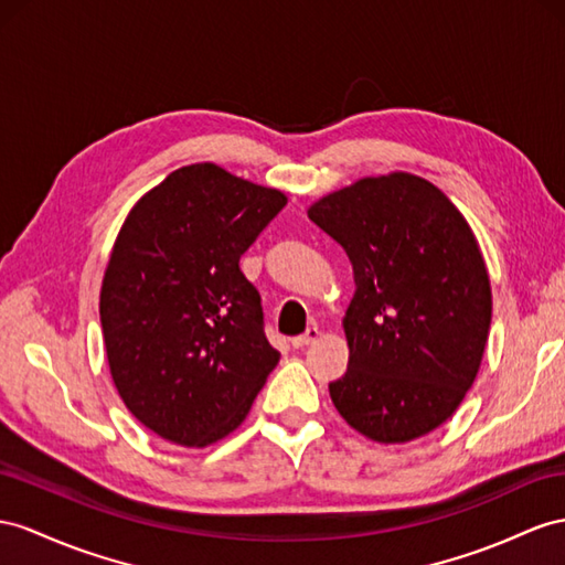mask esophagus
Wrapping results in <instances>:
<instances>
[{"label":"esophagus","mask_w":565,"mask_h":565,"mask_svg":"<svg viewBox=\"0 0 565 565\" xmlns=\"http://www.w3.org/2000/svg\"><path fill=\"white\" fill-rule=\"evenodd\" d=\"M317 337H320V329H317V327H308L306 334H300V337L291 339V345H294V349H306V345H310V343L317 341Z\"/></svg>","instance_id":"1"}]
</instances>
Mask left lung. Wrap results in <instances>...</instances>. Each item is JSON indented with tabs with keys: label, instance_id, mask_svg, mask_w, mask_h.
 Masks as SVG:
<instances>
[{
	"label": "left lung",
	"instance_id": "8db88e82",
	"mask_svg": "<svg viewBox=\"0 0 565 565\" xmlns=\"http://www.w3.org/2000/svg\"><path fill=\"white\" fill-rule=\"evenodd\" d=\"M353 265L343 317L349 370L329 384L367 439L425 437L456 413L482 363L491 288L480 245L451 200L413 173L360 179L308 210Z\"/></svg>",
	"mask_w": 565,
	"mask_h": 565
}]
</instances>
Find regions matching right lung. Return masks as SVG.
<instances>
[{"label":"right lung","mask_w":565,"mask_h":565,"mask_svg":"<svg viewBox=\"0 0 565 565\" xmlns=\"http://www.w3.org/2000/svg\"><path fill=\"white\" fill-rule=\"evenodd\" d=\"M284 207V193L205 162L171 171L128 212L99 320L119 396L162 439H224L277 367L238 259Z\"/></svg>","instance_id":"right-lung-1"}]
</instances>
